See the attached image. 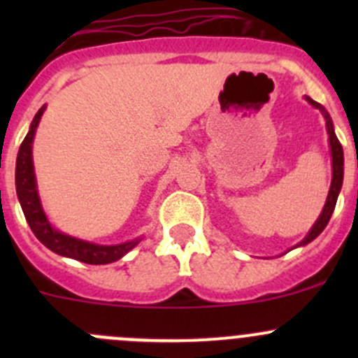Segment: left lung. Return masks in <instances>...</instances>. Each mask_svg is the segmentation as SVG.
<instances>
[{
  "mask_svg": "<svg viewBox=\"0 0 358 358\" xmlns=\"http://www.w3.org/2000/svg\"><path fill=\"white\" fill-rule=\"evenodd\" d=\"M308 102L312 103L313 107H317V109H319V110H322L324 117H326L327 133H329L331 154H333V182H331L329 196H327L326 206H324V209H322V213H320L319 220H317L315 225L312 227V230H310V232H308V236H306L305 239H303L301 243L298 244V246H305V244L312 243V241L315 239V237L319 236V234L322 232L324 229H326V225H327V223H329L331 215H333V211H334V208H336L338 194H339V190H341V185H343V147H341V143H339L338 136H336V133H334L333 121H331L329 114H327V110L324 109V107L320 106V103L313 102L312 99H308Z\"/></svg>",
  "mask_w": 358,
  "mask_h": 358,
  "instance_id": "1",
  "label": "left lung"
}]
</instances>
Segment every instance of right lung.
<instances>
[{
  "instance_id": "obj_1",
  "label": "right lung",
  "mask_w": 358,
  "mask_h": 358,
  "mask_svg": "<svg viewBox=\"0 0 358 358\" xmlns=\"http://www.w3.org/2000/svg\"><path fill=\"white\" fill-rule=\"evenodd\" d=\"M43 110H45V107H41L38 110V114L34 115V119H32L31 129L25 135L22 145L19 149V156H17V196H19L20 206H22V211L29 227L34 232V236L46 248L57 252V255L74 258L78 262L88 263V265H106V263H112L115 259L122 258L126 252L131 251L138 244V239L129 241V243L124 244H117V246H99V244L86 243V241L76 239V237L57 232L50 225L48 220H46L41 204H39L38 192H36L34 169H32V138H34V131L38 128V122L41 119Z\"/></svg>"
}]
</instances>
